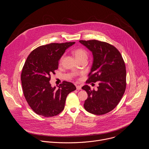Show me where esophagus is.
<instances>
[{
  "label": "esophagus",
  "instance_id": "obj_1",
  "mask_svg": "<svg viewBox=\"0 0 149 149\" xmlns=\"http://www.w3.org/2000/svg\"><path fill=\"white\" fill-rule=\"evenodd\" d=\"M76 88H77V90H81V87L80 86H76Z\"/></svg>",
  "mask_w": 149,
  "mask_h": 149
}]
</instances>
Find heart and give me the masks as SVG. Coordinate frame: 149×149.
Listing matches in <instances>:
<instances>
[{"instance_id": "b5f03b06", "label": "heart", "mask_w": 149, "mask_h": 149, "mask_svg": "<svg viewBox=\"0 0 149 149\" xmlns=\"http://www.w3.org/2000/svg\"><path fill=\"white\" fill-rule=\"evenodd\" d=\"M73 54L76 59L79 61L81 60H86L88 59V52L83 48H77L73 51ZM63 58V56H62L59 59V62H61Z\"/></svg>"}]
</instances>
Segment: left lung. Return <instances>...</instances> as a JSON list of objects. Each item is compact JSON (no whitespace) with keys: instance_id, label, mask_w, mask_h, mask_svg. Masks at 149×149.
<instances>
[{"instance_id":"obj_1","label":"left lung","mask_w":149,"mask_h":149,"mask_svg":"<svg viewBox=\"0 0 149 149\" xmlns=\"http://www.w3.org/2000/svg\"><path fill=\"white\" fill-rule=\"evenodd\" d=\"M93 55V63L86 82H99L98 90L82 87L88 94L84 107L88 112L102 115L113 110L119 103L126 87L125 63L118 50L113 45L97 40H79Z\"/></svg>"}]
</instances>
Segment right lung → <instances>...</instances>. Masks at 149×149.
<instances>
[{
	"label": "right lung",
	"instance_id": "1",
	"mask_svg": "<svg viewBox=\"0 0 149 149\" xmlns=\"http://www.w3.org/2000/svg\"><path fill=\"white\" fill-rule=\"evenodd\" d=\"M75 42L51 43L40 46L28 55L22 68L21 81L25 98L32 110L48 117L59 114L65 107L67 95L76 90L74 85L63 81L58 88L52 87L51 75L58 69V61Z\"/></svg>",
	"mask_w": 149,
	"mask_h": 149
}]
</instances>
